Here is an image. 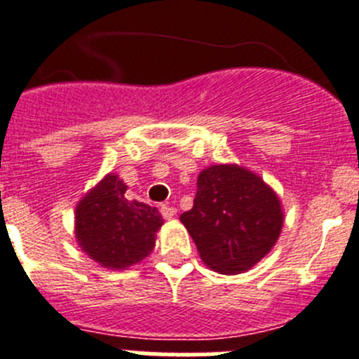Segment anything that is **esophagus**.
Returning <instances> with one entry per match:
<instances>
[{"mask_svg": "<svg viewBox=\"0 0 359 359\" xmlns=\"http://www.w3.org/2000/svg\"><path fill=\"white\" fill-rule=\"evenodd\" d=\"M160 212H161V215H163L165 219H172L174 215H176L177 210L174 207H170V205H161Z\"/></svg>", "mask_w": 359, "mask_h": 359, "instance_id": "esophagus-1", "label": "esophagus"}]
</instances>
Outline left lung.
Returning a JSON list of instances; mask_svg holds the SVG:
<instances>
[{
  "label": "left lung",
  "mask_w": 359,
  "mask_h": 359,
  "mask_svg": "<svg viewBox=\"0 0 359 359\" xmlns=\"http://www.w3.org/2000/svg\"><path fill=\"white\" fill-rule=\"evenodd\" d=\"M205 264L243 273L273 248L282 230L277 194L237 165H214L198 177L194 207L180 217Z\"/></svg>",
  "instance_id": "left-lung-1"
}]
</instances>
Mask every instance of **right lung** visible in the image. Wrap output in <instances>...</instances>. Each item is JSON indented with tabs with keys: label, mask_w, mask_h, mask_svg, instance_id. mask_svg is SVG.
<instances>
[{
	"label": "right lung",
	"mask_w": 359,
	"mask_h": 359,
	"mask_svg": "<svg viewBox=\"0 0 359 359\" xmlns=\"http://www.w3.org/2000/svg\"><path fill=\"white\" fill-rule=\"evenodd\" d=\"M128 185L107 174L77 207V239L91 259L106 268H128L154 248L163 224L156 208L126 198Z\"/></svg>",
	"instance_id": "add662e5"
}]
</instances>
